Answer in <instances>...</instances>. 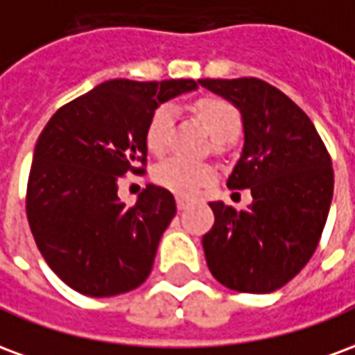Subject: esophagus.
<instances>
[{
    "label": "esophagus",
    "mask_w": 355,
    "mask_h": 355,
    "mask_svg": "<svg viewBox=\"0 0 355 355\" xmlns=\"http://www.w3.org/2000/svg\"><path fill=\"white\" fill-rule=\"evenodd\" d=\"M188 205H190V203H188V200H184V198H177L178 211H182V209H186V207H188Z\"/></svg>",
    "instance_id": "esophagus-1"
}]
</instances>
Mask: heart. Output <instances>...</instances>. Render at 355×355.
<instances>
[{"instance_id": "heart-1", "label": "heart", "mask_w": 355, "mask_h": 355, "mask_svg": "<svg viewBox=\"0 0 355 355\" xmlns=\"http://www.w3.org/2000/svg\"><path fill=\"white\" fill-rule=\"evenodd\" d=\"M198 116L205 123L211 137L218 144H226L238 137L241 129L239 112L228 101L223 98H203L198 102ZM175 125V108L162 104L150 116L146 127V146L152 154H162L169 146L171 132ZM215 178V171L205 163H196L182 157H167L157 163L154 169V180L163 188L178 196H193L201 186L209 184Z\"/></svg>"}]
</instances>
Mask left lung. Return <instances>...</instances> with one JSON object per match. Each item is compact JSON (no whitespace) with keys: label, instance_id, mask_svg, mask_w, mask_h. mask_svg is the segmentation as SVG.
I'll return each instance as SVG.
<instances>
[{"label":"left lung","instance_id":"1","mask_svg":"<svg viewBox=\"0 0 355 355\" xmlns=\"http://www.w3.org/2000/svg\"><path fill=\"white\" fill-rule=\"evenodd\" d=\"M230 101L243 119V152L230 190H251L236 211L211 201L213 228L203 236L216 282L239 293H272L312 259L327 223L335 175L323 140L289 96L257 78L200 80Z\"/></svg>","mask_w":355,"mask_h":355}]
</instances>
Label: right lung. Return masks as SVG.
<instances>
[{
  "mask_svg": "<svg viewBox=\"0 0 355 355\" xmlns=\"http://www.w3.org/2000/svg\"><path fill=\"white\" fill-rule=\"evenodd\" d=\"M193 89V80L104 81L45 125L28 177V224L45 262L73 291L114 297L146 282L175 198L148 184L125 205L117 182L144 173L154 110Z\"/></svg>",
  "mask_w": 355,
  "mask_h": 355,
  "instance_id": "1",
  "label": "right lung"
}]
</instances>
